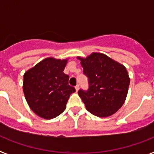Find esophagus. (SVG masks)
<instances>
[{"instance_id":"34e87169","label":"esophagus","mask_w":154,"mask_h":154,"mask_svg":"<svg viewBox=\"0 0 154 154\" xmlns=\"http://www.w3.org/2000/svg\"><path fill=\"white\" fill-rule=\"evenodd\" d=\"M75 90L77 91V92H78V91H79V85H75Z\"/></svg>"}]
</instances>
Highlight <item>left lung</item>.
Here are the masks:
<instances>
[{
  "label": "left lung",
  "instance_id": "obj_1",
  "mask_svg": "<svg viewBox=\"0 0 154 154\" xmlns=\"http://www.w3.org/2000/svg\"><path fill=\"white\" fill-rule=\"evenodd\" d=\"M78 59L89 81L88 90L78 92L86 109L99 117L117 112L126 100L130 82L126 67L102 53Z\"/></svg>",
  "mask_w": 154,
  "mask_h": 154
}]
</instances>
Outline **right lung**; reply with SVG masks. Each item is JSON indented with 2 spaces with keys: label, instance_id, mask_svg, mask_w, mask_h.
Returning <instances> with one entry per match:
<instances>
[{
  "label": "right lung",
  "instance_id": "add662e5",
  "mask_svg": "<svg viewBox=\"0 0 154 154\" xmlns=\"http://www.w3.org/2000/svg\"><path fill=\"white\" fill-rule=\"evenodd\" d=\"M68 59L47 58L24 75L23 91L28 106L36 115L51 119L66 108L70 95L75 92L63 72Z\"/></svg>",
  "mask_w": 154,
  "mask_h": 154
}]
</instances>
